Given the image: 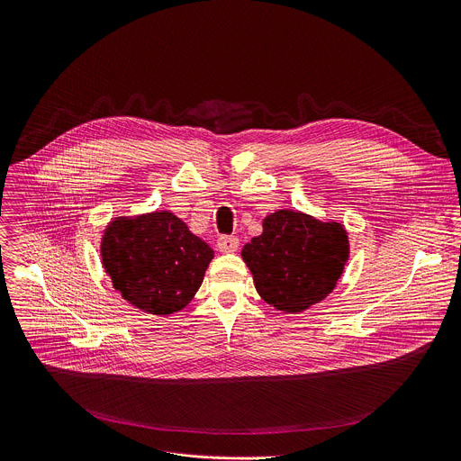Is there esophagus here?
I'll list each match as a JSON object with an SVG mask.
<instances>
[{
  "mask_svg": "<svg viewBox=\"0 0 461 461\" xmlns=\"http://www.w3.org/2000/svg\"><path fill=\"white\" fill-rule=\"evenodd\" d=\"M217 248H219V252H222V254H231L239 248V239L233 237V235H222L217 240Z\"/></svg>",
  "mask_w": 461,
  "mask_h": 461,
  "instance_id": "obj_1",
  "label": "esophagus"
}]
</instances>
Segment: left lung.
<instances>
[{"mask_svg": "<svg viewBox=\"0 0 461 461\" xmlns=\"http://www.w3.org/2000/svg\"><path fill=\"white\" fill-rule=\"evenodd\" d=\"M259 296L277 311L302 312L330 294L349 258L340 222L279 209L240 252Z\"/></svg>", "mask_w": 461, "mask_h": 461, "instance_id": "8db88e82", "label": "left lung"}]
</instances>
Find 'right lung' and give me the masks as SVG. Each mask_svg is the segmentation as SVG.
Returning a JSON list of instances; mask_svg holds the SVG:
<instances>
[{
  "label": "right lung",
  "mask_w": 461,
  "mask_h": 461,
  "mask_svg": "<svg viewBox=\"0 0 461 461\" xmlns=\"http://www.w3.org/2000/svg\"><path fill=\"white\" fill-rule=\"evenodd\" d=\"M103 267L131 305L167 316L196 294L213 249L169 212L117 217L101 242Z\"/></svg>",
  "instance_id": "right-lung-1"
}]
</instances>
